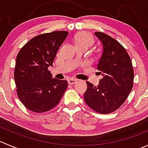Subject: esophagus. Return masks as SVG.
<instances>
[{
    "label": "esophagus",
    "instance_id": "esophagus-1",
    "mask_svg": "<svg viewBox=\"0 0 148 148\" xmlns=\"http://www.w3.org/2000/svg\"><path fill=\"white\" fill-rule=\"evenodd\" d=\"M77 82V79H70L68 80L69 84H74Z\"/></svg>",
    "mask_w": 148,
    "mask_h": 148
}]
</instances>
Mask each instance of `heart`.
<instances>
[{
    "label": "heart",
    "instance_id": "heart-1",
    "mask_svg": "<svg viewBox=\"0 0 148 148\" xmlns=\"http://www.w3.org/2000/svg\"><path fill=\"white\" fill-rule=\"evenodd\" d=\"M74 41L77 48H88L94 43L93 37L90 34L86 31L78 32L74 37Z\"/></svg>",
    "mask_w": 148,
    "mask_h": 148
}]
</instances>
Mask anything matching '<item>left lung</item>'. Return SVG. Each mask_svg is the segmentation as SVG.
Wrapping results in <instances>:
<instances>
[{
  "instance_id": "left-lung-1",
  "label": "left lung",
  "mask_w": 148,
  "mask_h": 148,
  "mask_svg": "<svg viewBox=\"0 0 148 148\" xmlns=\"http://www.w3.org/2000/svg\"><path fill=\"white\" fill-rule=\"evenodd\" d=\"M95 35L103 46L97 64L102 79L97 86L86 82L87 89L84 98L94 111L109 114L122 106L132 90L133 67L129 54L118 41L102 32H95Z\"/></svg>"
}]
</instances>
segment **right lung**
Segmentation results:
<instances>
[{"label":"right lung","instance_id":"1","mask_svg":"<svg viewBox=\"0 0 148 148\" xmlns=\"http://www.w3.org/2000/svg\"><path fill=\"white\" fill-rule=\"evenodd\" d=\"M69 33L53 31L31 38L16 57L14 79L18 97L23 105L37 113L49 111L59 104L66 90V80L52 78L49 66Z\"/></svg>","mask_w":148,"mask_h":148}]
</instances>
